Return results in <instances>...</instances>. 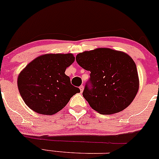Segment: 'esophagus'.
I'll return each instance as SVG.
<instances>
[{"label":"esophagus","mask_w":159,"mask_h":159,"mask_svg":"<svg viewBox=\"0 0 159 159\" xmlns=\"http://www.w3.org/2000/svg\"><path fill=\"white\" fill-rule=\"evenodd\" d=\"M79 89H80V90H81V93H82V92H83V91H84V86H83V85L80 86Z\"/></svg>","instance_id":"1"}]
</instances>
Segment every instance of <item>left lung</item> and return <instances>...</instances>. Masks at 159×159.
I'll use <instances>...</instances> for the list:
<instances>
[{
    "mask_svg": "<svg viewBox=\"0 0 159 159\" xmlns=\"http://www.w3.org/2000/svg\"><path fill=\"white\" fill-rule=\"evenodd\" d=\"M76 61L89 71L83 96L101 114H113L126 109L139 88L136 65L129 55L109 48L79 53Z\"/></svg>",
    "mask_w": 159,
    "mask_h": 159,
    "instance_id": "left-lung-1",
    "label": "left lung"
}]
</instances>
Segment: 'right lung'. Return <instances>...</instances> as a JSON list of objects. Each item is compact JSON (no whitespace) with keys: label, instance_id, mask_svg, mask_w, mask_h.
I'll return each mask as SVG.
<instances>
[{"label":"right lung","instance_id":"1","mask_svg":"<svg viewBox=\"0 0 159 159\" xmlns=\"http://www.w3.org/2000/svg\"><path fill=\"white\" fill-rule=\"evenodd\" d=\"M75 61L71 53L45 54L38 57L19 74L18 87L23 100L39 114L57 113L70 98L80 93L65 74Z\"/></svg>","mask_w":159,"mask_h":159}]
</instances>
